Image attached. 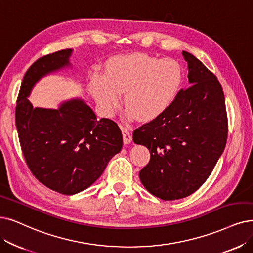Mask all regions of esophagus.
<instances>
[{
  "mask_svg": "<svg viewBox=\"0 0 253 253\" xmlns=\"http://www.w3.org/2000/svg\"><path fill=\"white\" fill-rule=\"evenodd\" d=\"M120 128H121V133H123L124 142H125L126 144H128V143L132 142V135H130L129 130H128L126 127L123 126H120Z\"/></svg>",
  "mask_w": 253,
  "mask_h": 253,
  "instance_id": "34e87169",
  "label": "esophagus"
}]
</instances>
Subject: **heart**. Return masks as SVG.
I'll return each instance as SVG.
<instances>
[{
	"label": "heart",
	"mask_w": 253,
	"mask_h": 253,
	"mask_svg": "<svg viewBox=\"0 0 253 253\" xmlns=\"http://www.w3.org/2000/svg\"><path fill=\"white\" fill-rule=\"evenodd\" d=\"M183 80V67L174 59L126 55L111 60L105 76L93 78L92 93L107 114L113 113L120 104V94L125 93L127 113L150 121L173 105Z\"/></svg>",
	"instance_id": "heart-1"
}]
</instances>
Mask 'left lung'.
I'll return each instance as SVG.
<instances>
[{
	"label": "left lung",
	"mask_w": 253,
	"mask_h": 253,
	"mask_svg": "<svg viewBox=\"0 0 253 253\" xmlns=\"http://www.w3.org/2000/svg\"><path fill=\"white\" fill-rule=\"evenodd\" d=\"M189 88L160 117L135 129L133 140L150 151L139 177L163 200L187 197L208 179L225 148L227 115L217 77L188 52Z\"/></svg>",
	"instance_id": "left-lung-1"
}]
</instances>
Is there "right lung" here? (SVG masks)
I'll list each match as a JSON object with an SVG mask.
<instances>
[{
  "instance_id": "right-lung-1",
  "label": "right lung",
  "mask_w": 253,
  "mask_h": 253,
  "mask_svg": "<svg viewBox=\"0 0 253 253\" xmlns=\"http://www.w3.org/2000/svg\"><path fill=\"white\" fill-rule=\"evenodd\" d=\"M72 48L39 58L29 67L19 90L15 125L23 155L40 183L64 195L87 189L123 147L116 123L97 119L83 99L74 98L58 109L33 108L28 96L44 76L70 66Z\"/></svg>"
}]
</instances>
